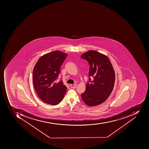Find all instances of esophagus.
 Masks as SVG:
<instances>
[{"instance_id": "esophagus-1", "label": "esophagus", "mask_w": 149, "mask_h": 149, "mask_svg": "<svg viewBox=\"0 0 149 149\" xmlns=\"http://www.w3.org/2000/svg\"><path fill=\"white\" fill-rule=\"evenodd\" d=\"M70 86L72 88H76L77 87L76 85H74V84H70Z\"/></svg>"}]
</instances>
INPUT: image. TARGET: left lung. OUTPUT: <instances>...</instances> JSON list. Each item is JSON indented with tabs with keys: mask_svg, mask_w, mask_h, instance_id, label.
<instances>
[{
	"mask_svg": "<svg viewBox=\"0 0 149 149\" xmlns=\"http://www.w3.org/2000/svg\"><path fill=\"white\" fill-rule=\"evenodd\" d=\"M81 57L90 65L89 81L81 99L90 107L100 105L108 98L114 87L115 74L112 64L107 56L95 51H89Z\"/></svg>",
	"mask_w": 149,
	"mask_h": 149,
	"instance_id": "8db88e82",
	"label": "left lung"
}]
</instances>
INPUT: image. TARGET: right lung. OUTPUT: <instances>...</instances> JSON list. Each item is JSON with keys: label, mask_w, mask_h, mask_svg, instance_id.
<instances>
[{"label": "right lung", "mask_w": 149, "mask_h": 149, "mask_svg": "<svg viewBox=\"0 0 149 149\" xmlns=\"http://www.w3.org/2000/svg\"><path fill=\"white\" fill-rule=\"evenodd\" d=\"M67 54L59 51L46 54L38 59L33 70V84L43 102L52 106L63 100L67 88L60 80L56 82L60 68Z\"/></svg>", "instance_id": "right-lung-1"}]
</instances>
